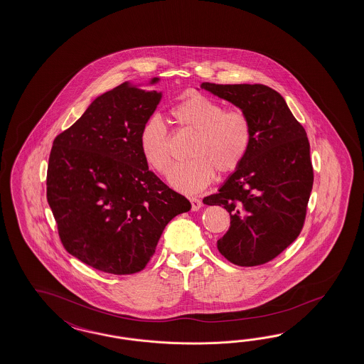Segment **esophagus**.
I'll return each mask as SVG.
<instances>
[{
	"mask_svg": "<svg viewBox=\"0 0 364 364\" xmlns=\"http://www.w3.org/2000/svg\"><path fill=\"white\" fill-rule=\"evenodd\" d=\"M189 200H191V204H192V210L197 212V210L201 208V205H203L201 200L197 198V197H191Z\"/></svg>",
	"mask_w": 364,
	"mask_h": 364,
	"instance_id": "34e87169",
	"label": "esophagus"
}]
</instances>
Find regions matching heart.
Returning a JSON list of instances; mask_svg holds the SVG:
<instances>
[{"mask_svg": "<svg viewBox=\"0 0 364 364\" xmlns=\"http://www.w3.org/2000/svg\"><path fill=\"white\" fill-rule=\"evenodd\" d=\"M169 116L180 129L196 133L189 156L169 175V183L183 193H196L209 186L215 171L222 175L240 167L247 155L252 126L240 109H229L217 100L193 93L171 107ZM139 147L151 168L166 175L172 167V151L167 127L159 117L144 122L139 133Z\"/></svg>", "mask_w": 364, "mask_h": 364, "instance_id": "heart-1", "label": "heart"}]
</instances>
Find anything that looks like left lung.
Here are the masks:
<instances>
[{
	"instance_id": "left-lung-1",
	"label": "left lung",
	"mask_w": 364,
	"mask_h": 364,
	"mask_svg": "<svg viewBox=\"0 0 364 364\" xmlns=\"http://www.w3.org/2000/svg\"><path fill=\"white\" fill-rule=\"evenodd\" d=\"M201 89L240 107L252 126L246 158L218 193L204 198L230 214V228L217 247L237 266L264 264L304 226L313 186L308 136L282 95L267 85L203 82Z\"/></svg>"
}]
</instances>
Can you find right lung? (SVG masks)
Here are the masks:
<instances>
[{
	"label": "right lung",
	"mask_w": 364,
	"mask_h": 364,
	"mask_svg": "<svg viewBox=\"0 0 364 364\" xmlns=\"http://www.w3.org/2000/svg\"><path fill=\"white\" fill-rule=\"evenodd\" d=\"M160 100L161 92L126 81L98 96L53 141L47 201L63 246L102 272H139L167 223L191 210L184 196L151 172L139 147Z\"/></svg>",
	"instance_id": "obj_1"
}]
</instances>
